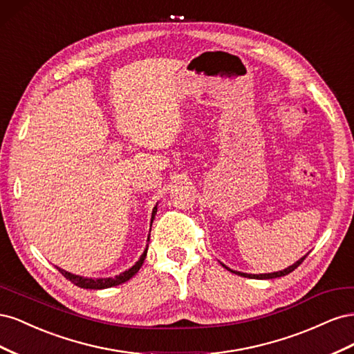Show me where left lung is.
I'll list each match as a JSON object with an SVG mask.
<instances>
[{
	"label": "left lung",
	"mask_w": 354,
	"mask_h": 354,
	"mask_svg": "<svg viewBox=\"0 0 354 354\" xmlns=\"http://www.w3.org/2000/svg\"><path fill=\"white\" fill-rule=\"evenodd\" d=\"M307 255H304V257H301V259H299L298 261H295L292 266H289V267H286V269H283V270H279V272H273V273H260V274H250V273H242V272H236V270H232V269H229L227 266H224L223 263H221V266L224 267V269H227L229 272H232V273H234V274H239V276H243V277H251V279H274V277H281V276H285V274H289L291 272H294L297 267L303 263V260L306 259Z\"/></svg>",
	"instance_id": "8db88e82"
}]
</instances>
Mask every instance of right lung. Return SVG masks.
Returning a JSON list of instances; mask_svg holds the SVG:
<instances>
[{
	"mask_svg": "<svg viewBox=\"0 0 354 354\" xmlns=\"http://www.w3.org/2000/svg\"><path fill=\"white\" fill-rule=\"evenodd\" d=\"M156 211H158V203H156L153 211H152L151 226H152V223H153ZM149 238H151V234H149V236H147V241H149ZM146 254H147V246H146V250L143 251L140 259H138V261H137L133 267H130V269H128V270H125V272H122V273H120V274H116V276H113V277H85V276L73 274V273H71V272L63 270V269H60V267H57V269H59V272H60L63 276L66 277V279H69L73 285H77V286H80V288H84V289H106V288H112V286L121 285V283H124V282H127V281H130L131 277H133L138 270H140V267H142L143 263H145Z\"/></svg>",
	"mask_w": 354,
	"mask_h": 354,
	"instance_id": "right-lung-1",
	"label": "right lung"
}]
</instances>
